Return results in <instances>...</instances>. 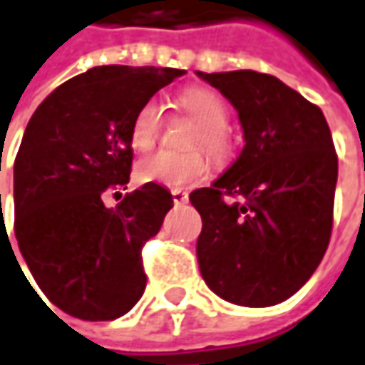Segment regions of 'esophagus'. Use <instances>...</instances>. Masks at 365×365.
Returning <instances> with one entry per match:
<instances>
[{
    "label": "esophagus",
    "mask_w": 365,
    "mask_h": 365,
    "mask_svg": "<svg viewBox=\"0 0 365 365\" xmlns=\"http://www.w3.org/2000/svg\"><path fill=\"white\" fill-rule=\"evenodd\" d=\"M171 197H173V204H178V206H182V204H187V200H190V195L182 192V190H173L171 192Z\"/></svg>",
    "instance_id": "esophagus-1"
}]
</instances>
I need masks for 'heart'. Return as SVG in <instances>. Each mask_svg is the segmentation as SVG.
<instances>
[{"label": "heart", "instance_id": "heart-1", "mask_svg": "<svg viewBox=\"0 0 365 365\" xmlns=\"http://www.w3.org/2000/svg\"><path fill=\"white\" fill-rule=\"evenodd\" d=\"M182 107L200 125L192 147H206L216 159H224L230 151V141L226 135L228 108L226 103L212 88H187L180 96ZM161 129V113L158 103L149 101L137 110L131 123V145L137 151H147L158 141ZM210 161L204 153H171L155 151L137 161L135 175L141 183H159L165 187H187L206 178Z\"/></svg>", "mask_w": 365, "mask_h": 365}]
</instances>
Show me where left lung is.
Masks as SVG:
<instances>
[{
  "mask_svg": "<svg viewBox=\"0 0 365 365\" xmlns=\"http://www.w3.org/2000/svg\"><path fill=\"white\" fill-rule=\"evenodd\" d=\"M238 113L245 147L210 187L190 194L206 284L234 305L270 307L319 267L333 224L337 155L319 107L255 70L195 72Z\"/></svg>",
  "mask_w": 365,
  "mask_h": 365,
  "instance_id": "left-lung-1",
  "label": "left lung"
}]
</instances>
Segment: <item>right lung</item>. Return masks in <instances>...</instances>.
Masks as SVG:
<instances>
[{"mask_svg": "<svg viewBox=\"0 0 365 365\" xmlns=\"http://www.w3.org/2000/svg\"><path fill=\"white\" fill-rule=\"evenodd\" d=\"M182 74L95 66L46 96L26 127L14 163V230L38 287L72 317L117 319L143 295L141 248L173 197L159 183H145L115 207L103 195L127 190L133 117Z\"/></svg>", "mask_w": 365, "mask_h": 365, "instance_id": "right-lung-1", "label": "right lung"}]
</instances>
